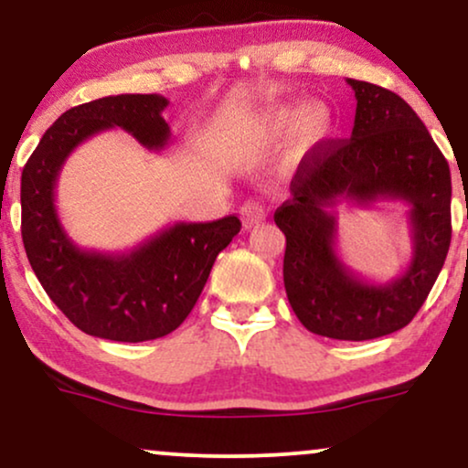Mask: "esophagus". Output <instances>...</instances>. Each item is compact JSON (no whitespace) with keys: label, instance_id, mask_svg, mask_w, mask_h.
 Wrapping results in <instances>:
<instances>
[{"label":"esophagus","instance_id":"esophagus-1","mask_svg":"<svg viewBox=\"0 0 468 468\" xmlns=\"http://www.w3.org/2000/svg\"><path fill=\"white\" fill-rule=\"evenodd\" d=\"M239 216H241V222H244V227L246 229H252V227H255V224L264 222V219H266V208L261 207L260 202L250 200V202H246L244 207L239 208Z\"/></svg>","mask_w":468,"mask_h":468}]
</instances>
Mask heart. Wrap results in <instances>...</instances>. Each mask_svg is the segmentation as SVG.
I'll return each mask as SVG.
<instances>
[{"label": "heart", "instance_id": "1", "mask_svg": "<svg viewBox=\"0 0 468 468\" xmlns=\"http://www.w3.org/2000/svg\"><path fill=\"white\" fill-rule=\"evenodd\" d=\"M261 138L268 143L282 141L299 130V143L303 147H314L327 132V114L321 107H314L305 101H290L266 110L257 122Z\"/></svg>", "mask_w": 468, "mask_h": 468}]
</instances>
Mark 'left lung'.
Here are the masks:
<instances>
[{
  "mask_svg": "<svg viewBox=\"0 0 468 468\" xmlns=\"http://www.w3.org/2000/svg\"><path fill=\"white\" fill-rule=\"evenodd\" d=\"M356 96L350 141L303 155L290 197L275 211L286 235L283 286L302 324L338 341H367L405 327L442 271L451 244V171L431 133L399 94L347 79ZM410 204L412 260L396 280L367 282L335 252L341 201Z\"/></svg>",
  "mask_w": 468,
  "mask_h": 468,
  "instance_id": "obj_1",
  "label": "left lung"
}]
</instances>
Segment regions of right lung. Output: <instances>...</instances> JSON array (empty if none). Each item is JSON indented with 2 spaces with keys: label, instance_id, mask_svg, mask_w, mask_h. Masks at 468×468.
<instances>
[{
  "label": "right lung",
  "instance_id": "add662e5",
  "mask_svg": "<svg viewBox=\"0 0 468 468\" xmlns=\"http://www.w3.org/2000/svg\"><path fill=\"white\" fill-rule=\"evenodd\" d=\"M160 94L103 96L52 122L21 171V238L48 297L85 335L141 343L174 332L200 297L216 257L241 222H178L125 252L79 249L58 219L57 180L68 155L96 133L121 127L144 149H165L171 130Z\"/></svg>",
  "mask_w": 468,
  "mask_h": 468
}]
</instances>
